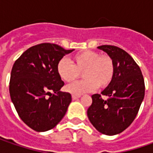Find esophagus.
Instances as JSON below:
<instances>
[{"label":"esophagus","mask_w":153,"mask_h":153,"mask_svg":"<svg viewBox=\"0 0 153 153\" xmlns=\"http://www.w3.org/2000/svg\"><path fill=\"white\" fill-rule=\"evenodd\" d=\"M80 97H81V95H77V94H72V95H71V98H72L73 100H77V99H79Z\"/></svg>","instance_id":"esophagus-1"}]
</instances>
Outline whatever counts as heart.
Instances as JSON below:
<instances>
[{
	"label": "heart",
	"instance_id": "obj_1",
	"mask_svg": "<svg viewBox=\"0 0 153 153\" xmlns=\"http://www.w3.org/2000/svg\"><path fill=\"white\" fill-rule=\"evenodd\" d=\"M56 69L60 78L66 82L75 81L82 71L83 79L65 87L66 91L77 95L94 91L98 87L106 88L111 83L115 75L113 59L109 55H100L99 53L91 50L75 54L71 63L63 58L58 62Z\"/></svg>",
	"mask_w": 153,
	"mask_h": 153
}]
</instances>
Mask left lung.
I'll list each match as a JSON object with an SVG mask.
<instances>
[{
	"label": "left lung",
	"instance_id": "1",
	"mask_svg": "<svg viewBox=\"0 0 153 153\" xmlns=\"http://www.w3.org/2000/svg\"><path fill=\"white\" fill-rule=\"evenodd\" d=\"M114 61L115 75L111 83L101 94L92 95V105L87 114L93 126L106 135L125 130L134 120L145 96V82L141 71L131 56L120 48L102 45Z\"/></svg>",
	"mask_w": 153,
	"mask_h": 153
}]
</instances>
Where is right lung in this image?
I'll return each instance as SVG.
<instances>
[{
    "label": "right lung",
    "instance_id": "obj_1",
    "mask_svg": "<svg viewBox=\"0 0 153 153\" xmlns=\"http://www.w3.org/2000/svg\"><path fill=\"white\" fill-rule=\"evenodd\" d=\"M73 50L41 43L28 48L15 61L9 83L10 97L22 121L35 131L53 128L67 111L71 95L60 91L65 83L56 66Z\"/></svg>",
    "mask_w": 153,
    "mask_h": 153
}]
</instances>
